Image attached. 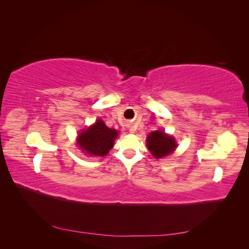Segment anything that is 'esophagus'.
<instances>
[{
    "label": "esophagus",
    "mask_w": 249,
    "mask_h": 249,
    "mask_svg": "<svg viewBox=\"0 0 249 249\" xmlns=\"http://www.w3.org/2000/svg\"><path fill=\"white\" fill-rule=\"evenodd\" d=\"M130 131H131V133H134V132H135V130H134V129H131Z\"/></svg>",
    "instance_id": "obj_1"
}]
</instances>
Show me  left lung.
Instances as JSON below:
<instances>
[{
  "label": "left lung",
  "instance_id": "8db88e82",
  "mask_svg": "<svg viewBox=\"0 0 249 249\" xmlns=\"http://www.w3.org/2000/svg\"><path fill=\"white\" fill-rule=\"evenodd\" d=\"M146 145L156 159L170 155L178 147L176 139L160 130L148 134Z\"/></svg>",
  "mask_w": 249,
  "mask_h": 249
}]
</instances>
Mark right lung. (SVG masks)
Instances as JSON below:
<instances>
[{"instance_id":"add662e5","label":"right lung","mask_w":249,"mask_h":249,"mask_svg":"<svg viewBox=\"0 0 249 249\" xmlns=\"http://www.w3.org/2000/svg\"><path fill=\"white\" fill-rule=\"evenodd\" d=\"M117 135L116 130L110 129L105 124L104 120L97 119L92 125L79 134L77 144L89 156L104 157L108 155L114 145Z\"/></svg>"}]
</instances>
